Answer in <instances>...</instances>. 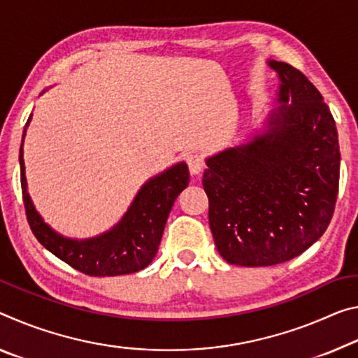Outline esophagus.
<instances>
[{
  "instance_id": "1",
  "label": "esophagus",
  "mask_w": 358,
  "mask_h": 358,
  "mask_svg": "<svg viewBox=\"0 0 358 358\" xmlns=\"http://www.w3.org/2000/svg\"><path fill=\"white\" fill-rule=\"evenodd\" d=\"M188 167L191 175H199L203 167H206V162H203V159L199 155H191L188 157Z\"/></svg>"
}]
</instances>
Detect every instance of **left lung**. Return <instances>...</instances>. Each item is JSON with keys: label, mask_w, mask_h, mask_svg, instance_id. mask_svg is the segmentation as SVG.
I'll return each instance as SVG.
<instances>
[{"label": "left lung", "mask_w": 358, "mask_h": 358, "mask_svg": "<svg viewBox=\"0 0 358 358\" xmlns=\"http://www.w3.org/2000/svg\"><path fill=\"white\" fill-rule=\"evenodd\" d=\"M279 76L275 108L245 143L206 159L202 185L215 245L229 264L292 259L330 224L339 185L338 130L301 71L268 60Z\"/></svg>", "instance_id": "obj_1"}]
</instances>
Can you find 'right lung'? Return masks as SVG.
I'll list each match as a JSON object with an SVG mask.
<instances>
[{
	"label": "right lung",
	"instance_id": "right-lung-1",
	"mask_svg": "<svg viewBox=\"0 0 358 358\" xmlns=\"http://www.w3.org/2000/svg\"><path fill=\"white\" fill-rule=\"evenodd\" d=\"M31 116L28 117L22 135L19 162L27 220L39 243L71 268L92 277L132 274L145 269L156 257L175 199L189 183L186 162L175 164L146 181L124 217L110 231L89 239H71L50 228L28 194L24 140Z\"/></svg>",
	"mask_w": 358,
	"mask_h": 358
}]
</instances>
